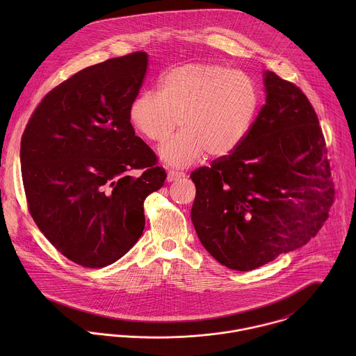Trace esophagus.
<instances>
[{"label":"esophagus","instance_id":"1","mask_svg":"<svg viewBox=\"0 0 356 356\" xmlns=\"http://www.w3.org/2000/svg\"><path fill=\"white\" fill-rule=\"evenodd\" d=\"M182 178H185V172H181V171L170 170L168 174H167V181H168V182H174V181L182 179Z\"/></svg>","mask_w":356,"mask_h":356}]
</instances>
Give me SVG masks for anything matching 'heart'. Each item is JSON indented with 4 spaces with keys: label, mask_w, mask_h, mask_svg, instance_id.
I'll list each match as a JSON object with an SVG mask.
<instances>
[{
    "label": "heart",
    "mask_w": 356,
    "mask_h": 356,
    "mask_svg": "<svg viewBox=\"0 0 356 356\" xmlns=\"http://www.w3.org/2000/svg\"><path fill=\"white\" fill-rule=\"evenodd\" d=\"M260 104L254 79L212 63H188L167 71L159 92L145 90L130 105L136 130L152 143H164L161 159L174 167L234 152L248 136Z\"/></svg>",
    "instance_id": "obj_1"
}]
</instances>
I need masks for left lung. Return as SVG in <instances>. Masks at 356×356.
Listing matches in <instances>:
<instances>
[{
    "label": "left lung",
    "instance_id": "obj_1",
    "mask_svg": "<svg viewBox=\"0 0 356 356\" xmlns=\"http://www.w3.org/2000/svg\"><path fill=\"white\" fill-rule=\"evenodd\" d=\"M266 104L234 152L191 174L192 222L223 266L251 271L316 236L334 200L327 148L299 86L264 72Z\"/></svg>",
    "mask_w": 356,
    "mask_h": 356
}]
</instances>
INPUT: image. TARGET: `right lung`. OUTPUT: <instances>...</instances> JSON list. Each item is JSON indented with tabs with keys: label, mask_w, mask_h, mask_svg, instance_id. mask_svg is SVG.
I'll use <instances>...</instances> for the list:
<instances>
[{
	"label": "right lung",
	"mask_w": 356,
	"mask_h": 356,
	"mask_svg": "<svg viewBox=\"0 0 356 356\" xmlns=\"http://www.w3.org/2000/svg\"><path fill=\"white\" fill-rule=\"evenodd\" d=\"M147 68L148 54L134 51L81 70L41 100L22 136L29 211L60 254L88 268L130 251L144 202L167 177L129 116Z\"/></svg>",
	"instance_id": "1"
}]
</instances>
